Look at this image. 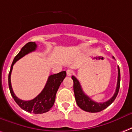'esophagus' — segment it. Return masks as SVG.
Segmentation results:
<instances>
[{
  "label": "esophagus",
  "mask_w": 132,
  "mask_h": 132,
  "mask_svg": "<svg viewBox=\"0 0 132 132\" xmlns=\"http://www.w3.org/2000/svg\"><path fill=\"white\" fill-rule=\"evenodd\" d=\"M72 71L71 70H70V69H68L67 71H66V75L68 76H71V75H72Z\"/></svg>",
  "instance_id": "obj_1"
}]
</instances>
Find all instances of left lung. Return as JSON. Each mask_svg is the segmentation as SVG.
Instances as JSON below:
<instances>
[{
    "instance_id": "1",
    "label": "left lung",
    "mask_w": 132,
    "mask_h": 132,
    "mask_svg": "<svg viewBox=\"0 0 132 132\" xmlns=\"http://www.w3.org/2000/svg\"><path fill=\"white\" fill-rule=\"evenodd\" d=\"M113 58L114 57L113 56ZM118 82L116 87V92L114 93L112 97L108 101L103 103H98L96 101L91 99L87 95L84 93L83 90L82 89L80 82L76 78L75 76H72V79L73 80V91L75 94V98H76V103L80 108L87 112L89 113H97L103 111L105 108L111 105L113 101H115L116 96L118 95V92L120 89V68L118 66Z\"/></svg>"
}]
</instances>
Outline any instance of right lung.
Returning a JSON list of instances; mask_svg holds the SVG:
<instances>
[{"mask_svg":"<svg viewBox=\"0 0 132 132\" xmlns=\"http://www.w3.org/2000/svg\"><path fill=\"white\" fill-rule=\"evenodd\" d=\"M37 45L34 42H29L26 43L19 52L18 54L14 57V60L12 63L10 71L8 76V85L10 91L11 93L12 96L13 97L19 106L24 111L29 113H33L35 114H41V113H46L50 110V108L53 106L55 98H56V92L58 90L59 86L63 82V79L66 76V71H61L60 73L54 74L49 76L47 83L45 87L40 93L39 94L36 98H34L30 101H24L21 100L20 98L16 97L12 90L11 85V73L14 64L18 61L19 59L24 56L27 54L36 50Z\"/></svg>","mask_w":132,"mask_h":132,"instance_id":"add662e5","label":"right lung"}]
</instances>
